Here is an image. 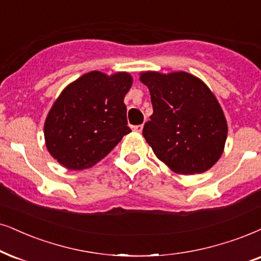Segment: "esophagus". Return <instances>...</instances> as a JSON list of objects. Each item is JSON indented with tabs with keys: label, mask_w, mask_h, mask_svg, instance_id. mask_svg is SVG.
I'll return each mask as SVG.
<instances>
[{
	"label": "esophagus",
	"mask_w": 261,
	"mask_h": 261,
	"mask_svg": "<svg viewBox=\"0 0 261 261\" xmlns=\"http://www.w3.org/2000/svg\"><path fill=\"white\" fill-rule=\"evenodd\" d=\"M133 130L136 131V133H141L143 130V125H135V126H133Z\"/></svg>",
	"instance_id": "34e87169"
}]
</instances>
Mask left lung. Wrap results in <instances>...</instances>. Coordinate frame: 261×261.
I'll return each mask as SVG.
<instances>
[{"mask_svg":"<svg viewBox=\"0 0 261 261\" xmlns=\"http://www.w3.org/2000/svg\"><path fill=\"white\" fill-rule=\"evenodd\" d=\"M153 114L143 136L154 154L176 173L210 170L222 156L227 136L223 110L201 79L187 72H143Z\"/></svg>","mask_w":261,"mask_h":261,"instance_id":"left-lung-1","label":"left lung"}]
</instances>
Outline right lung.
I'll use <instances>...</instances> for the list:
<instances>
[{
	"label": "right lung",
	"instance_id": "1",
	"mask_svg": "<svg viewBox=\"0 0 261 261\" xmlns=\"http://www.w3.org/2000/svg\"><path fill=\"white\" fill-rule=\"evenodd\" d=\"M133 85L126 72L92 71L67 85L44 123L45 146L68 170H84L103 159L131 133L124 97Z\"/></svg>",
	"mask_w": 261,
	"mask_h": 261
}]
</instances>
